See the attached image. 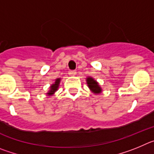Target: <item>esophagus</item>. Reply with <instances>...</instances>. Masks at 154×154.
<instances>
[{
	"label": "esophagus",
	"instance_id": "1",
	"mask_svg": "<svg viewBox=\"0 0 154 154\" xmlns=\"http://www.w3.org/2000/svg\"><path fill=\"white\" fill-rule=\"evenodd\" d=\"M76 73H77V72H76L75 71H69V75H71V76L75 75Z\"/></svg>",
	"mask_w": 154,
	"mask_h": 154
}]
</instances>
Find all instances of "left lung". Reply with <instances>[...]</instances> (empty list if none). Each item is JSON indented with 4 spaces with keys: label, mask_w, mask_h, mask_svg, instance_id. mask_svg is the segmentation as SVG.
I'll return each instance as SVG.
<instances>
[{
    "label": "left lung",
    "mask_w": 154,
    "mask_h": 154,
    "mask_svg": "<svg viewBox=\"0 0 154 154\" xmlns=\"http://www.w3.org/2000/svg\"><path fill=\"white\" fill-rule=\"evenodd\" d=\"M86 83L92 93L98 95V94L102 93V92H103V89H102L101 86L99 85V82L91 76H89L86 78Z\"/></svg>",
    "instance_id": "left-lung-1"
}]
</instances>
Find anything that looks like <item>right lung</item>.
<instances>
[{
    "instance_id": "add662e5",
    "label": "right lung",
    "mask_w": 154,
    "mask_h": 154,
    "mask_svg": "<svg viewBox=\"0 0 154 154\" xmlns=\"http://www.w3.org/2000/svg\"><path fill=\"white\" fill-rule=\"evenodd\" d=\"M61 82V78H58L55 80V82L53 84H51L49 87V90L48 91V92L46 93L48 96H53L55 92H56L58 89V87H59V84H60Z\"/></svg>"
}]
</instances>
